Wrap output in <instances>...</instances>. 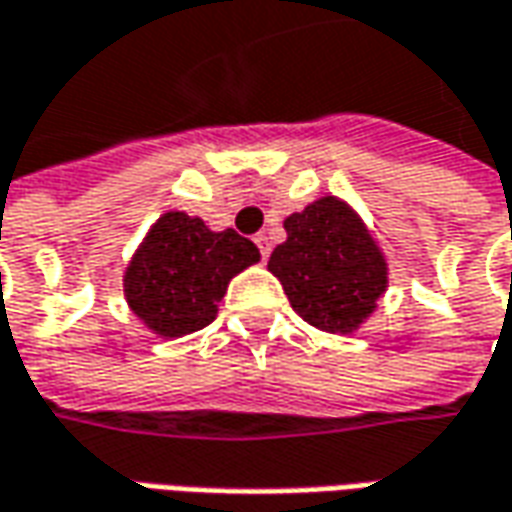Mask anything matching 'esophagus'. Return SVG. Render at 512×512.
Wrapping results in <instances>:
<instances>
[{
  "instance_id": "34e87169",
  "label": "esophagus",
  "mask_w": 512,
  "mask_h": 512,
  "mask_svg": "<svg viewBox=\"0 0 512 512\" xmlns=\"http://www.w3.org/2000/svg\"><path fill=\"white\" fill-rule=\"evenodd\" d=\"M255 243H257V249H260V255H263V260H266L269 252H272V243H269V238H266V235H257Z\"/></svg>"
}]
</instances>
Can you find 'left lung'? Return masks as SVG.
Masks as SVG:
<instances>
[{
    "instance_id": "obj_1",
    "label": "left lung",
    "mask_w": 512,
    "mask_h": 512,
    "mask_svg": "<svg viewBox=\"0 0 512 512\" xmlns=\"http://www.w3.org/2000/svg\"><path fill=\"white\" fill-rule=\"evenodd\" d=\"M286 240L269 257L291 309L328 334H354L388 291V260L360 212L323 195L283 221Z\"/></svg>"
}]
</instances>
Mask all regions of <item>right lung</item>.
<instances>
[{
  "label": "right lung",
  "instance_id": "right-lung-1",
  "mask_svg": "<svg viewBox=\"0 0 512 512\" xmlns=\"http://www.w3.org/2000/svg\"><path fill=\"white\" fill-rule=\"evenodd\" d=\"M260 260L235 229L215 232L198 215L169 209L147 229L124 269V300L161 340H178L218 317L229 280Z\"/></svg>",
  "mask_w": 512,
  "mask_h": 512
}]
</instances>
